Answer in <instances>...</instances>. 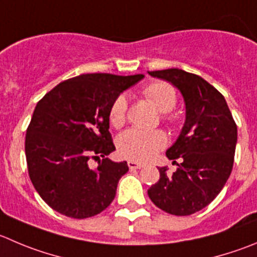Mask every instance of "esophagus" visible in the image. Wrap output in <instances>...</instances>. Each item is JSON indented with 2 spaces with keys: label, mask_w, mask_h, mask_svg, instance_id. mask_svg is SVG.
<instances>
[{
  "label": "esophagus",
  "mask_w": 257,
  "mask_h": 257,
  "mask_svg": "<svg viewBox=\"0 0 257 257\" xmlns=\"http://www.w3.org/2000/svg\"><path fill=\"white\" fill-rule=\"evenodd\" d=\"M127 165H128V168H130V169H141V168H144V164L136 163V161H133V160L128 161V163H127Z\"/></svg>",
  "instance_id": "obj_1"
}]
</instances>
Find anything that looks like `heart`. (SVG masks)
I'll return each instance as SVG.
<instances>
[{
	"instance_id": "b5f03b06",
	"label": "heart",
	"mask_w": 257,
	"mask_h": 257,
	"mask_svg": "<svg viewBox=\"0 0 257 257\" xmlns=\"http://www.w3.org/2000/svg\"><path fill=\"white\" fill-rule=\"evenodd\" d=\"M143 94L148 101L155 106L158 111L163 112L164 119L168 123L175 121L172 114L167 113L175 107L178 101L177 90L173 85L165 82H154L146 85ZM127 102L123 96H118L112 102L108 111V121L113 127H121L126 121ZM168 143L167 135L160 130H140L128 128L117 139V149L119 155L133 161H148L156 153L165 148Z\"/></svg>"
}]
</instances>
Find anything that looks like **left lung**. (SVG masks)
I'll use <instances>...</instances> for the list:
<instances>
[{
  "instance_id": "left-lung-1",
  "label": "left lung",
  "mask_w": 257,
  "mask_h": 257,
  "mask_svg": "<svg viewBox=\"0 0 257 257\" xmlns=\"http://www.w3.org/2000/svg\"><path fill=\"white\" fill-rule=\"evenodd\" d=\"M168 80L180 90L185 103V122L179 138L167 150L177 172L167 174L159 168L160 179L148 194L167 213L189 216L203 209L218 195L232 172L237 143V126L224 97L207 80L178 68L149 72Z\"/></svg>"
}]
</instances>
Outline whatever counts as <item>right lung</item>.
I'll list each match as a JSON object with an SVG mask.
<instances>
[{
	"mask_svg": "<svg viewBox=\"0 0 257 257\" xmlns=\"http://www.w3.org/2000/svg\"><path fill=\"white\" fill-rule=\"evenodd\" d=\"M144 74H82L59 83L36 104L26 130L25 154L36 192L54 211L88 218L114 199L126 161L106 158L116 150L108 111L114 98ZM102 159L96 170L87 160Z\"/></svg>",
	"mask_w": 257,
	"mask_h": 257,
	"instance_id": "obj_1",
	"label": "right lung"
}]
</instances>
